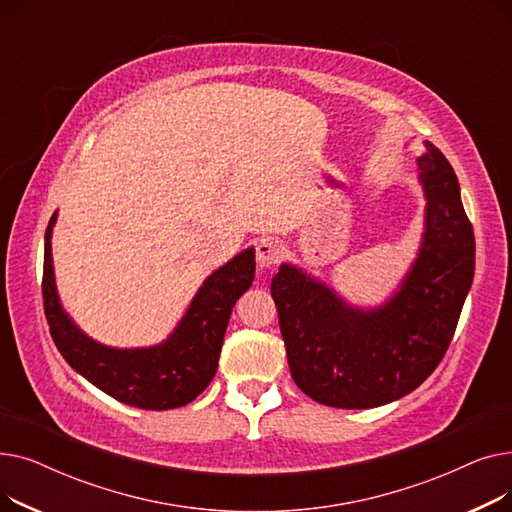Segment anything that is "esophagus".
<instances>
[{
  "mask_svg": "<svg viewBox=\"0 0 512 512\" xmlns=\"http://www.w3.org/2000/svg\"><path fill=\"white\" fill-rule=\"evenodd\" d=\"M282 253H284V249H282V245H280L278 240H274V238H261L257 242V247H255L257 265L261 267V270H267V267H274V265L280 263Z\"/></svg>",
  "mask_w": 512,
  "mask_h": 512,
  "instance_id": "34e87169",
  "label": "esophagus"
}]
</instances>
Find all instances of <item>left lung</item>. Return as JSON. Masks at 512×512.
Masks as SVG:
<instances>
[{"label": "left lung", "mask_w": 512, "mask_h": 512, "mask_svg": "<svg viewBox=\"0 0 512 512\" xmlns=\"http://www.w3.org/2000/svg\"><path fill=\"white\" fill-rule=\"evenodd\" d=\"M427 209L419 257L380 309L348 307L284 263L272 280L294 384L321 405L373 409L419 388L440 365L475 274V236L444 153L417 157Z\"/></svg>", "instance_id": "1"}]
</instances>
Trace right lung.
I'll return each instance as SVG.
<instances>
[{
  "label": "right lung",
  "instance_id": "right-lung-1",
  "mask_svg": "<svg viewBox=\"0 0 512 512\" xmlns=\"http://www.w3.org/2000/svg\"><path fill=\"white\" fill-rule=\"evenodd\" d=\"M51 215L45 230L43 309L49 334L68 365L93 386L130 407L168 411L195 400L213 380L232 307L255 278V251L247 249L213 272L174 334L157 346L120 351L97 344L64 313L51 265Z\"/></svg>",
  "mask_w": 512,
  "mask_h": 512
}]
</instances>
